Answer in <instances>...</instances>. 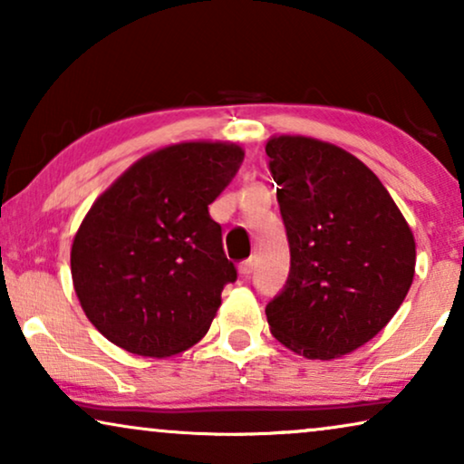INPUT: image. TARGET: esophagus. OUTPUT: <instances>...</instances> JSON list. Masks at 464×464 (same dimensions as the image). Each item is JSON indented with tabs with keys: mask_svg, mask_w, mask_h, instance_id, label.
Listing matches in <instances>:
<instances>
[{
	"mask_svg": "<svg viewBox=\"0 0 464 464\" xmlns=\"http://www.w3.org/2000/svg\"><path fill=\"white\" fill-rule=\"evenodd\" d=\"M238 272L243 276H251V272H253V262H251V259H245V262L238 266Z\"/></svg>",
	"mask_w": 464,
	"mask_h": 464,
	"instance_id": "esophagus-1",
	"label": "esophagus"
}]
</instances>
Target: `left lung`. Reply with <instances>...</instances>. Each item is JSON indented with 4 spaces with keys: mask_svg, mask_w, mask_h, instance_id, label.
Returning a JSON list of instances; mask_svg holds the SVG:
<instances>
[{
    "mask_svg": "<svg viewBox=\"0 0 464 464\" xmlns=\"http://www.w3.org/2000/svg\"><path fill=\"white\" fill-rule=\"evenodd\" d=\"M291 268L266 306L275 338L306 359L370 342L414 281L416 243L376 175L348 151L308 137L266 145Z\"/></svg>",
    "mask_w": 464,
    "mask_h": 464,
    "instance_id": "1",
    "label": "left lung"
}]
</instances>
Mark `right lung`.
<instances>
[{"mask_svg": "<svg viewBox=\"0 0 464 464\" xmlns=\"http://www.w3.org/2000/svg\"><path fill=\"white\" fill-rule=\"evenodd\" d=\"M232 143H179L132 164L101 194L72 246L88 321L141 357H170L208 332L237 281L208 205L243 162Z\"/></svg>", "mask_w": 464, "mask_h": 464, "instance_id": "add662e5", "label": "right lung"}]
</instances>
